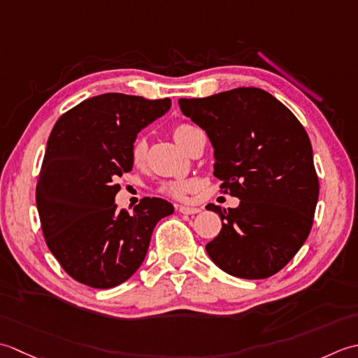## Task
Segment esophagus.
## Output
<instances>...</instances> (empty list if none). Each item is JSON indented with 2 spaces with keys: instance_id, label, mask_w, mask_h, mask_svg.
<instances>
[{
  "instance_id": "esophagus-1",
  "label": "esophagus",
  "mask_w": 358,
  "mask_h": 358,
  "mask_svg": "<svg viewBox=\"0 0 358 358\" xmlns=\"http://www.w3.org/2000/svg\"><path fill=\"white\" fill-rule=\"evenodd\" d=\"M178 210L180 211L182 215H196V213H199V208H196V207H187V206H179L178 207Z\"/></svg>"
}]
</instances>
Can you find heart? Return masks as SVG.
Here are the masks:
<instances>
[{"label": "heart", "mask_w": 358, "mask_h": 358, "mask_svg": "<svg viewBox=\"0 0 358 358\" xmlns=\"http://www.w3.org/2000/svg\"><path fill=\"white\" fill-rule=\"evenodd\" d=\"M194 129H198V128L188 125V123H179V125L173 128L171 136L174 141H176V143L184 148L189 134H192ZM147 150H148L147 141H145V138H137V141L133 143V148H131V159H133L134 165H137V166L143 165L145 159H147ZM193 188H194V182L182 179V180L166 182V184L162 185V192L165 194L173 196V198L182 199V198H185V196L192 192Z\"/></svg>", "instance_id": "heart-1"}]
</instances>
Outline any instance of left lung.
Segmentation results:
<instances>
[{
  "label": "left lung",
  "mask_w": 358,
  "mask_h": 358,
  "mask_svg": "<svg viewBox=\"0 0 358 358\" xmlns=\"http://www.w3.org/2000/svg\"><path fill=\"white\" fill-rule=\"evenodd\" d=\"M180 111L206 131L215 176L236 208L208 203L222 229L206 245L229 275L262 280L280 272L312 229L318 178L303 125L272 94L236 87L206 99H180Z\"/></svg>",
  "instance_id": "left-lung-1"
}]
</instances>
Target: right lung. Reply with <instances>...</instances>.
<instances>
[{
	"mask_svg": "<svg viewBox=\"0 0 358 358\" xmlns=\"http://www.w3.org/2000/svg\"><path fill=\"white\" fill-rule=\"evenodd\" d=\"M170 99L108 92L83 100L52 128L36 182L43 235L76 281L111 289L131 278L147 257L156 224L174 207L145 198L133 215L117 210L115 184L133 170L141 129L169 113Z\"/></svg>",
	"mask_w": 358,
	"mask_h": 358,
	"instance_id": "obj_1",
	"label": "right lung"
}]
</instances>
